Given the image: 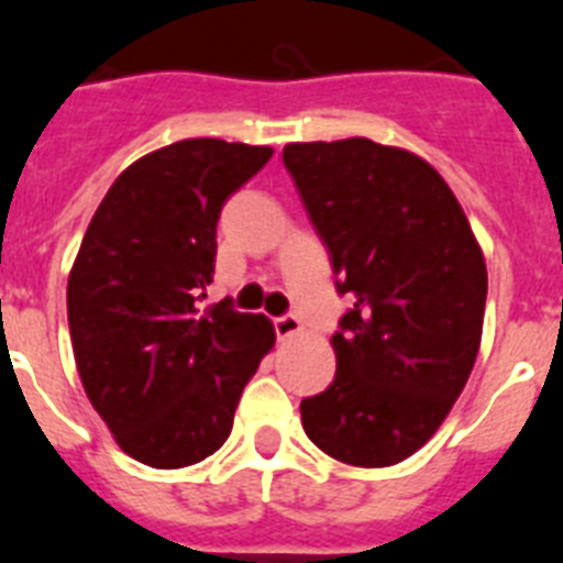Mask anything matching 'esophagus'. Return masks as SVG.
<instances>
[{"instance_id":"obj_1","label":"esophagus","mask_w":563,"mask_h":563,"mask_svg":"<svg viewBox=\"0 0 563 563\" xmlns=\"http://www.w3.org/2000/svg\"><path fill=\"white\" fill-rule=\"evenodd\" d=\"M302 331V322L297 314H283L275 317V334L277 340H288V336H295Z\"/></svg>"}]
</instances>
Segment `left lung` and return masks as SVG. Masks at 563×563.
<instances>
[{"instance_id":"8db88e82","label":"left lung","mask_w":563,"mask_h":563,"mask_svg":"<svg viewBox=\"0 0 563 563\" xmlns=\"http://www.w3.org/2000/svg\"><path fill=\"white\" fill-rule=\"evenodd\" d=\"M283 164L351 300L331 336L334 383L302 399V430L340 462L388 467L437 433L471 376L485 257L419 155L345 139L286 144Z\"/></svg>"}]
</instances>
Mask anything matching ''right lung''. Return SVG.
Here are the masks:
<instances>
[{"instance_id": "add662e5", "label": "right lung", "mask_w": 563, "mask_h": 563, "mask_svg": "<svg viewBox=\"0 0 563 563\" xmlns=\"http://www.w3.org/2000/svg\"><path fill=\"white\" fill-rule=\"evenodd\" d=\"M268 146L189 139L144 155L92 214L67 280L78 376L121 451L175 471L212 456L275 329L232 300L200 309L218 218Z\"/></svg>"}]
</instances>
